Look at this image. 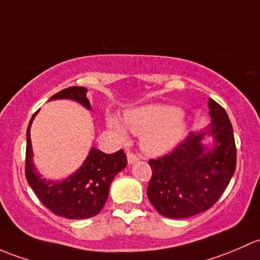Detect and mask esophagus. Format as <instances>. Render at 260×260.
Here are the masks:
<instances>
[{"instance_id":"esophagus-1","label":"esophagus","mask_w":260,"mask_h":260,"mask_svg":"<svg viewBox=\"0 0 260 260\" xmlns=\"http://www.w3.org/2000/svg\"><path fill=\"white\" fill-rule=\"evenodd\" d=\"M127 161H129V164H133V162L138 161L139 160V156L136 154H134L133 151H127Z\"/></svg>"}]
</instances>
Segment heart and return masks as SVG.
<instances>
[{
    "mask_svg": "<svg viewBox=\"0 0 260 260\" xmlns=\"http://www.w3.org/2000/svg\"><path fill=\"white\" fill-rule=\"evenodd\" d=\"M125 121L133 133L144 135L141 146L144 151L150 155H159L169 151L181 140L185 131V122L180 111L174 106L161 104L127 111L125 114ZM108 124L112 130L124 138L126 130L119 120L114 116H109Z\"/></svg>",
    "mask_w": 260,
    "mask_h": 260,
    "instance_id": "1",
    "label": "heart"
}]
</instances>
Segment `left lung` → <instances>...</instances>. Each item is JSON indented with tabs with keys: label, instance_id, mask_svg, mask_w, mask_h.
Returning <instances> with one entry per match:
<instances>
[{
	"label": "left lung",
	"instance_id": "1",
	"mask_svg": "<svg viewBox=\"0 0 260 260\" xmlns=\"http://www.w3.org/2000/svg\"><path fill=\"white\" fill-rule=\"evenodd\" d=\"M209 109L210 133L215 138L213 149L202 145L205 133L189 134L169 154L149 160L152 175L148 198L168 218H189L210 209L235 171L237 148L228 114L213 99Z\"/></svg>",
	"mask_w": 260,
	"mask_h": 260
}]
</instances>
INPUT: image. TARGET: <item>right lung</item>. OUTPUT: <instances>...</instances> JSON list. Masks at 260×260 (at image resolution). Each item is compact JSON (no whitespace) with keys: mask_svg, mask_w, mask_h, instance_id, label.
<instances>
[{"mask_svg":"<svg viewBox=\"0 0 260 260\" xmlns=\"http://www.w3.org/2000/svg\"><path fill=\"white\" fill-rule=\"evenodd\" d=\"M87 89L71 86L58 91L53 99H72L90 109V101L86 98ZM35 112L27 127L26 143L25 175L27 183L40 202L50 211L68 219H87L100 213L108 200L110 185L115 175L126 167L127 159L124 150L105 154L98 149H91L86 161L81 168L62 181H47L40 178L32 164V150L30 126Z\"/></svg>","mask_w":260,"mask_h":260,"instance_id":"right-lung-1","label":"right lung"}]
</instances>
